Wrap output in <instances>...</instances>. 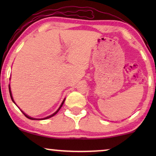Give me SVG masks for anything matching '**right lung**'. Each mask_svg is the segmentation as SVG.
I'll return each mask as SVG.
<instances>
[{"label":"right lung","mask_w":156,"mask_h":156,"mask_svg":"<svg viewBox=\"0 0 156 156\" xmlns=\"http://www.w3.org/2000/svg\"><path fill=\"white\" fill-rule=\"evenodd\" d=\"M9 94H10V96H11V98H12V101L14 102V100H13V98H12V92H11V90H10V86L9 85ZM65 100H64L62 101V104H61V105H60V107L58 108V109L56 112H55L54 113H53L52 115H49V116H47V117H46V118H42V119H36V118H31V117H30V116H28L27 115H26L25 113L23 112H22V111H21V112H23V114L25 115V116H26V117H27V118H29V119H30V120H45V119H48V118H51V117H52V116H54L55 114H56L57 113V112H58V111L60 109V108H61V107L62 106V105H63V103H64V102H65Z\"/></svg>","instance_id":"1"}]
</instances>
